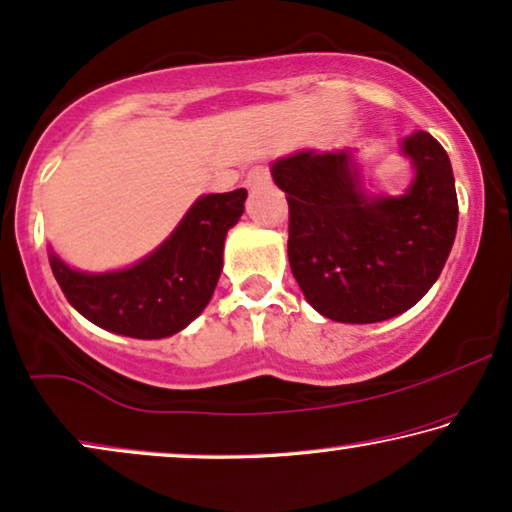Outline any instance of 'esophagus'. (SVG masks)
Here are the masks:
<instances>
[{
  "label": "esophagus",
  "mask_w": 512,
  "mask_h": 512,
  "mask_svg": "<svg viewBox=\"0 0 512 512\" xmlns=\"http://www.w3.org/2000/svg\"><path fill=\"white\" fill-rule=\"evenodd\" d=\"M270 181V170L265 165H254L251 170L247 172V179H244V184L247 188H258V186H265Z\"/></svg>",
  "instance_id": "1"
}]
</instances>
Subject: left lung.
I'll return each instance as SVG.
<instances>
[{"mask_svg": "<svg viewBox=\"0 0 512 512\" xmlns=\"http://www.w3.org/2000/svg\"><path fill=\"white\" fill-rule=\"evenodd\" d=\"M415 177L401 195L363 188L354 151L272 163L289 202V263L307 303L340 324L398 317L436 284L457 235L450 158L429 132L401 142Z\"/></svg>", "mask_w": 512, "mask_h": 512, "instance_id": "1", "label": "left lung"}]
</instances>
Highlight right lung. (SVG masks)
Wrapping results in <instances>:
<instances>
[{"label":"right lung","mask_w":512,"mask_h":512,"mask_svg":"<svg viewBox=\"0 0 512 512\" xmlns=\"http://www.w3.org/2000/svg\"><path fill=\"white\" fill-rule=\"evenodd\" d=\"M247 191L200 195L172 235L142 261L114 272L74 270L48 247V263L76 312L104 331L160 340L205 310L223 268V242Z\"/></svg>","instance_id":"add662e5"}]
</instances>
